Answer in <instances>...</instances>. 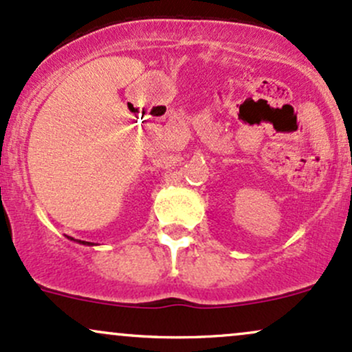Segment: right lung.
<instances>
[{
    "mask_svg": "<svg viewBox=\"0 0 352 352\" xmlns=\"http://www.w3.org/2000/svg\"><path fill=\"white\" fill-rule=\"evenodd\" d=\"M78 243H81V244H91V243H86V241H78Z\"/></svg>",
    "mask_w": 352,
    "mask_h": 352,
    "instance_id": "1",
    "label": "right lung"
}]
</instances>
